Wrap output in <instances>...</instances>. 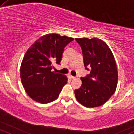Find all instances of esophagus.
I'll return each mask as SVG.
<instances>
[{
  "label": "esophagus",
  "mask_w": 134,
  "mask_h": 134,
  "mask_svg": "<svg viewBox=\"0 0 134 134\" xmlns=\"http://www.w3.org/2000/svg\"><path fill=\"white\" fill-rule=\"evenodd\" d=\"M69 76L70 78V79H75V78H76V77H74V76H72V75H69Z\"/></svg>",
  "instance_id": "34e87169"
}]
</instances>
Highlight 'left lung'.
Returning a JSON list of instances; mask_svg holds the SVG:
<instances>
[{"mask_svg":"<svg viewBox=\"0 0 134 134\" xmlns=\"http://www.w3.org/2000/svg\"><path fill=\"white\" fill-rule=\"evenodd\" d=\"M83 51L84 65L90 72L81 77V86L75 90L77 102L86 108L105 104L115 92L118 73L115 58L106 42L98 38H76Z\"/></svg>","mask_w":134,"mask_h":134,"instance_id":"obj_1","label":"left lung"}]
</instances>
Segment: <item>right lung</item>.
Wrapping results in <instances>:
<instances>
[{"mask_svg": "<svg viewBox=\"0 0 134 134\" xmlns=\"http://www.w3.org/2000/svg\"><path fill=\"white\" fill-rule=\"evenodd\" d=\"M74 39L49 34L36 40L27 49L20 67V78L30 98L48 104L59 96L67 83L65 75L51 71L53 64H60L64 48Z\"/></svg>", "mask_w": 134, "mask_h": 134, "instance_id": "add662e5", "label": "right lung"}]
</instances>
